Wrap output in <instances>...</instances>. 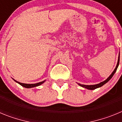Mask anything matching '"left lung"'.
<instances>
[{
  "instance_id": "obj_1",
  "label": "left lung",
  "mask_w": 122,
  "mask_h": 122,
  "mask_svg": "<svg viewBox=\"0 0 122 122\" xmlns=\"http://www.w3.org/2000/svg\"><path fill=\"white\" fill-rule=\"evenodd\" d=\"M119 61H120V53H119V55H118V62H117L116 68L114 69V70L113 71V72L111 73V75H110V76H109V77H107V78L106 79L105 81H104L101 82L99 83V84H95V85H84V84H79V83H77V84H78L79 86H80L81 87H84V88H86V89H88V90H95V89H97V88H99V87H102L103 85L105 84L106 83H107V82H108L109 81L110 79L112 78V76H114V74H115V73L116 72L117 68H118V65H119Z\"/></svg>"
}]
</instances>
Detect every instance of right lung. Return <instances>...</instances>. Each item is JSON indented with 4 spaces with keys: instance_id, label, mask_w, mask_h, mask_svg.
<instances>
[{
    "instance_id": "right-lung-1",
    "label": "right lung",
    "mask_w": 122,
    "mask_h": 122,
    "mask_svg": "<svg viewBox=\"0 0 122 122\" xmlns=\"http://www.w3.org/2000/svg\"><path fill=\"white\" fill-rule=\"evenodd\" d=\"M15 82H16L17 83H18L19 84H20L21 86H22V87H25V88H27V89H29V88H32V87H37V86H39L40 85H41L42 84H43L46 80L43 81H41V82H40L38 83H36V84H24V83H21V82H19L16 81V80L13 79Z\"/></svg>"
}]
</instances>
